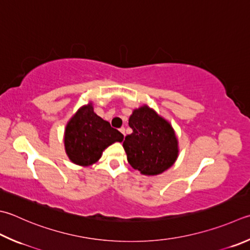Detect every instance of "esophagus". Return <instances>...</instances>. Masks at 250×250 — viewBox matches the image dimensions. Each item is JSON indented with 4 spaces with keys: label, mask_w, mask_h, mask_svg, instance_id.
I'll list each match as a JSON object with an SVG mask.
<instances>
[{
    "label": "esophagus",
    "mask_w": 250,
    "mask_h": 250,
    "mask_svg": "<svg viewBox=\"0 0 250 250\" xmlns=\"http://www.w3.org/2000/svg\"><path fill=\"white\" fill-rule=\"evenodd\" d=\"M120 131H121L122 134H123V135L125 136V127H121V128H120Z\"/></svg>",
    "instance_id": "1"
}]
</instances>
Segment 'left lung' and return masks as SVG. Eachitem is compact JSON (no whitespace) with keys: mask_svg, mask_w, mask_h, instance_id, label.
<instances>
[{"mask_svg":"<svg viewBox=\"0 0 250 250\" xmlns=\"http://www.w3.org/2000/svg\"><path fill=\"white\" fill-rule=\"evenodd\" d=\"M133 133L123 147L131 167L155 176L171 167L178 157V139L171 123L147 104L135 109L128 120Z\"/></svg>","mask_w":250,"mask_h":250,"instance_id":"obj_1","label":"left lung"}]
</instances>
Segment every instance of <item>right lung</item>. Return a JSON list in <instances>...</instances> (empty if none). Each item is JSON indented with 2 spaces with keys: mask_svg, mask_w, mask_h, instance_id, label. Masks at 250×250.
<instances>
[{
  "mask_svg": "<svg viewBox=\"0 0 250 250\" xmlns=\"http://www.w3.org/2000/svg\"><path fill=\"white\" fill-rule=\"evenodd\" d=\"M123 139V134L96 114L91 101L79 107L64 131L65 152L70 161L81 167L95 164L109 146Z\"/></svg>",
  "mask_w": 250,
  "mask_h": 250,
  "instance_id": "1",
  "label": "right lung"
}]
</instances>
